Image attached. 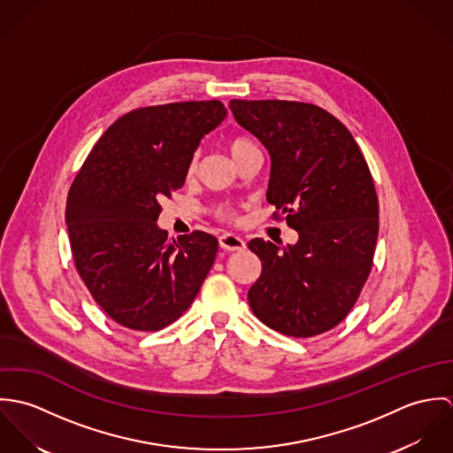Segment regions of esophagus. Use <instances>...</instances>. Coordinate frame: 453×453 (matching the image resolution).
I'll use <instances>...</instances> for the list:
<instances>
[{
  "instance_id": "1",
  "label": "esophagus",
  "mask_w": 453,
  "mask_h": 453,
  "mask_svg": "<svg viewBox=\"0 0 453 453\" xmlns=\"http://www.w3.org/2000/svg\"><path fill=\"white\" fill-rule=\"evenodd\" d=\"M219 246L225 251H242V250H246V242L241 237L234 235V234L221 235L219 237Z\"/></svg>"
}]
</instances>
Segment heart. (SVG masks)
Listing matches in <instances>:
<instances>
[{"instance_id":"1","label":"heart","mask_w":453,"mask_h":453,"mask_svg":"<svg viewBox=\"0 0 453 453\" xmlns=\"http://www.w3.org/2000/svg\"><path fill=\"white\" fill-rule=\"evenodd\" d=\"M251 148H255V144H253V141H250L248 137H235V139H232V141L228 142V151H230L232 158L239 157L241 153H244V151H248V150H251ZM194 169L195 164H192L190 171H194ZM218 214H219L221 218H232V211H230L228 207H219Z\"/></svg>"}]
</instances>
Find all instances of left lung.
<instances>
[{
    "mask_svg": "<svg viewBox=\"0 0 453 453\" xmlns=\"http://www.w3.org/2000/svg\"><path fill=\"white\" fill-rule=\"evenodd\" d=\"M237 124L270 155L266 200L298 232L296 244L253 239L261 275L248 291L261 323L307 338L354 307L372 270L379 200L368 164L347 127L314 104L232 99Z\"/></svg>",
    "mask_w": 453,
    "mask_h": 453,
    "instance_id": "8db88e82",
    "label": "left lung"
}]
</instances>
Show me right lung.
I'll return each mask as SVG.
<instances>
[{
	"instance_id": "right-lung-1",
	"label": "right lung",
	"mask_w": 453,
	"mask_h": 453,
	"mask_svg": "<svg viewBox=\"0 0 453 453\" xmlns=\"http://www.w3.org/2000/svg\"><path fill=\"white\" fill-rule=\"evenodd\" d=\"M226 115L219 101L137 108L101 135L74 178L65 203L73 258L113 321L157 331L192 305L218 239L169 241L157 223L160 198L183 188L200 141Z\"/></svg>"
}]
</instances>
